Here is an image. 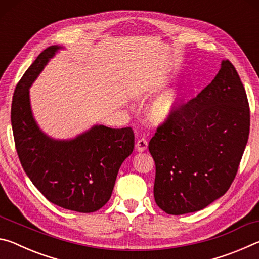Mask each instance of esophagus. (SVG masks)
<instances>
[{"label": "esophagus", "instance_id": "esophagus-1", "mask_svg": "<svg viewBox=\"0 0 259 259\" xmlns=\"http://www.w3.org/2000/svg\"><path fill=\"white\" fill-rule=\"evenodd\" d=\"M147 146H148V143L145 138H140V139H138V142L136 143V150H137L138 152L146 151Z\"/></svg>", "mask_w": 259, "mask_h": 259}]
</instances>
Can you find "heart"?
Segmentation results:
<instances>
[{"mask_svg": "<svg viewBox=\"0 0 259 259\" xmlns=\"http://www.w3.org/2000/svg\"><path fill=\"white\" fill-rule=\"evenodd\" d=\"M179 106V95L177 93H166L152 105L148 116L155 124L164 123L176 114Z\"/></svg>", "mask_w": 259, "mask_h": 259, "instance_id": "heart-1", "label": "heart"}]
</instances>
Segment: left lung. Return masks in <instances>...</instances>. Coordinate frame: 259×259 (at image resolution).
<instances>
[{
  "label": "left lung",
  "mask_w": 259,
  "mask_h": 259,
  "mask_svg": "<svg viewBox=\"0 0 259 259\" xmlns=\"http://www.w3.org/2000/svg\"><path fill=\"white\" fill-rule=\"evenodd\" d=\"M250 129L244 87L230 60L195 98L181 104L148 144L155 162L154 199L169 214L199 211L225 194Z\"/></svg>",
  "instance_id": "obj_1"
}]
</instances>
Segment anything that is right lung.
Listing matches in <instances>:
<instances>
[{
	"label": "right lung",
	"mask_w": 259,
	"mask_h": 259,
	"mask_svg": "<svg viewBox=\"0 0 259 259\" xmlns=\"http://www.w3.org/2000/svg\"><path fill=\"white\" fill-rule=\"evenodd\" d=\"M60 47L42 51L17 84L11 105L16 150L25 172L50 202L77 212H94L107 203L119 169L134 151L130 126L94 125L69 140L50 138L38 128L29 87Z\"/></svg>",
	"instance_id": "add662e5"
}]
</instances>
